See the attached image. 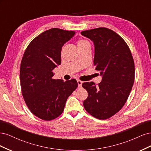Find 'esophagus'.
<instances>
[{
    "label": "esophagus",
    "mask_w": 151,
    "mask_h": 151,
    "mask_svg": "<svg viewBox=\"0 0 151 151\" xmlns=\"http://www.w3.org/2000/svg\"><path fill=\"white\" fill-rule=\"evenodd\" d=\"M83 82H82L81 81H79V80L77 81V84H78V86L79 87V88L82 86V84H83Z\"/></svg>",
    "instance_id": "esophagus-1"
}]
</instances>
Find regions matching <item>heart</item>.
<instances>
[{"instance_id": "heart-1", "label": "heart", "mask_w": 151, "mask_h": 151, "mask_svg": "<svg viewBox=\"0 0 151 151\" xmlns=\"http://www.w3.org/2000/svg\"><path fill=\"white\" fill-rule=\"evenodd\" d=\"M86 42H87V41L85 40H79L78 42H77V45H78V46H80V45H83Z\"/></svg>"}]
</instances>
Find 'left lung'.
<instances>
[{"instance_id":"obj_1","label":"left lung","mask_w":151,"mask_h":151,"mask_svg":"<svg viewBox=\"0 0 151 151\" xmlns=\"http://www.w3.org/2000/svg\"><path fill=\"white\" fill-rule=\"evenodd\" d=\"M81 35L93 42L95 70L102 76L98 86L93 82L82 85L88 93L84 107L94 117L106 120L119 111L129 98L135 79L133 57L124 40L108 28L83 31Z\"/></svg>"}]
</instances>
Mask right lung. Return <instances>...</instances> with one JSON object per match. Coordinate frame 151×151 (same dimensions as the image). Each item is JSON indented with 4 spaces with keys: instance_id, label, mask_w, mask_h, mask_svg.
<instances>
[{
    "instance_id": "right-lung-1",
    "label": "right lung",
    "mask_w": 151,
    "mask_h": 151,
    "mask_svg": "<svg viewBox=\"0 0 151 151\" xmlns=\"http://www.w3.org/2000/svg\"><path fill=\"white\" fill-rule=\"evenodd\" d=\"M75 31L52 28L31 41L20 67L22 94L31 113L50 121L63 111L67 98L77 87L75 79H53V70L61 64V50Z\"/></svg>"
}]
</instances>
